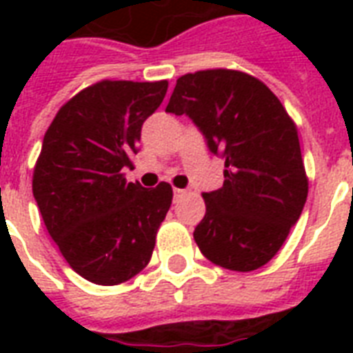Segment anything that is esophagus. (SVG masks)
I'll return each instance as SVG.
<instances>
[{"label": "esophagus", "mask_w": 353, "mask_h": 353, "mask_svg": "<svg viewBox=\"0 0 353 353\" xmlns=\"http://www.w3.org/2000/svg\"><path fill=\"white\" fill-rule=\"evenodd\" d=\"M183 196H187V190H185V188H174V201H179Z\"/></svg>", "instance_id": "obj_1"}]
</instances>
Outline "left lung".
I'll return each mask as SVG.
<instances>
[{"label": "left lung", "mask_w": 353, "mask_h": 353, "mask_svg": "<svg viewBox=\"0 0 353 353\" xmlns=\"http://www.w3.org/2000/svg\"><path fill=\"white\" fill-rule=\"evenodd\" d=\"M166 112L187 113L225 159V181L205 192L194 240L231 271L262 268L284 245L307 198L299 132L279 97L252 74L205 69L177 79Z\"/></svg>", "instance_id": "8db88e82"}]
</instances>
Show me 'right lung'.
Instances as JSON below:
<instances>
[{
	"label": "right lung",
	"instance_id": "right-lung-1",
	"mask_svg": "<svg viewBox=\"0 0 353 353\" xmlns=\"http://www.w3.org/2000/svg\"><path fill=\"white\" fill-rule=\"evenodd\" d=\"M166 90V80H101L69 99L43 135L32 194L65 262L93 284L141 273L170 209L168 183L144 188L122 172Z\"/></svg>",
	"mask_w": 353,
	"mask_h": 353
}]
</instances>
